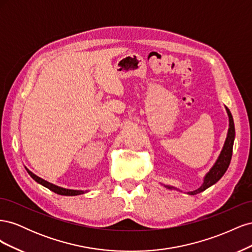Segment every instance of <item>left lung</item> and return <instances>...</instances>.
<instances>
[{
  "label": "left lung",
  "mask_w": 252,
  "mask_h": 252,
  "mask_svg": "<svg viewBox=\"0 0 252 252\" xmlns=\"http://www.w3.org/2000/svg\"><path fill=\"white\" fill-rule=\"evenodd\" d=\"M228 117H229V129H228V133H227V138L224 144V147L220 151V155L219 157V158L217 159L216 164L213 165L212 168L209 170V172L206 174V177L204 178V183L203 185L197 188L196 190H193V191H189L188 194H197L204 190H206L207 188H209L210 186H212L216 183L223 177L224 173L226 172L227 168L229 167L230 161H231V157H232V148H233V142H234V135H235V130H234V123H233V119L231 116V112L229 111L226 107ZM166 188L169 189H177L172 186H167L164 185Z\"/></svg>",
  "instance_id": "left-lung-1"
}]
</instances>
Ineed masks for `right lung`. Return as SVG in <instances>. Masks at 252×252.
<instances>
[{"mask_svg":"<svg viewBox=\"0 0 252 252\" xmlns=\"http://www.w3.org/2000/svg\"><path fill=\"white\" fill-rule=\"evenodd\" d=\"M26 170H27V172L29 173L30 177H32L35 182H37V183H39V184L43 185L44 187L48 188L49 190H51V191L56 192V193H58V194H60V195H79V194H83L84 192H86V191H83V190L65 189V188H62V187L56 186V185L51 184V183H49V182H47V181H45V180L39 178V177H37V175L33 174L32 171H29L28 169H26Z\"/></svg>","mask_w":252,"mask_h":252,"instance_id":"1","label":"right lung"}]
</instances>
